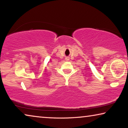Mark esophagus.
<instances>
[{
    "label": "esophagus",
    "mask_w": 128,
    "mask_h": 128,
    "mask_svg": "<svg viewBox=\"0 0 128 128\" xmlns=\"http://www.w3.org/2000/svg\"><path fill=\"white\" fill-rule=\"evenodd\" d=\"M66 62H68V61L70 60V58H66Z\"/></svg>",
    "instance_id": "34e87169"
}]
</instances>
